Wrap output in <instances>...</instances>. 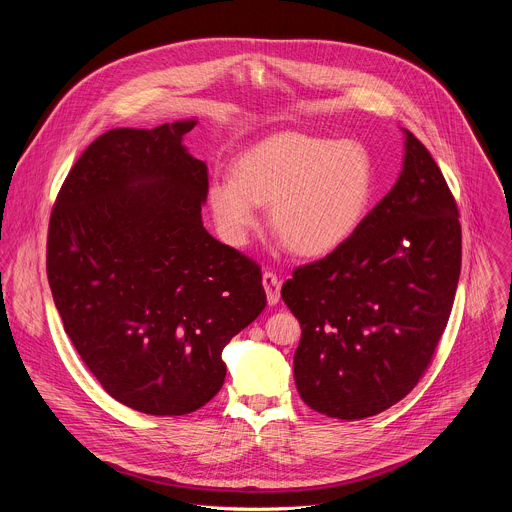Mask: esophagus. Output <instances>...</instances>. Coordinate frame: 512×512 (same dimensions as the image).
Instances as JSON below:
<instances>
[{
  "instance_id": "obj_1",
  "label": "esophagus",
  "mask_w": 512,
  "mask_h": 512,
  "mask_svg": "<svg viewBox=\"0 0 512 512\" xmlns=\"http://www.w3.org/2000/svg\"><path fill=\"white\" fill-rule=\"evenodd\" d=\"M263 287H265V294H267V304L269 306H275L279 304V289H281V281L277 279L275 273L271 271H265L263 273Z\"/></svg>"
}]
</instances>
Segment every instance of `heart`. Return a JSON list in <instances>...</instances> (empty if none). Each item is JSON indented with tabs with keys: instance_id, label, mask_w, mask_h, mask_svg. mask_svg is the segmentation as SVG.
I'll use <instances>...</instances> for the list:
<instances>
[{
	"instance_id": "b5f03b06",
	"label": "heart",
	"mask_w": 512,
	"mask_h": 512,
	"mask_svg": "<svg viewBox=\"0 0 512 512\" xmlns=\"http://www.w3.org/2000/svg\"><path fill=\"white\" fill-rule=\"evenodd\" d=\"M375 190V164L360 143L279 131L247 148L233 176L212 180L208 202L235 245L257 227L259 204H269L279 241L296 255L322 257L360 229Z\"/></svg>"
}]
</instances>
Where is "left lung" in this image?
Here are the masks:
<instances>
[{"label": "left lung", "mask_w": 512, "mask_h": 512, "mask_svg": "<svg viewBox=\"0 0 512 512\" xmlns=\"http://www.w3.org/2000/svg\"><path fill=\"white\" fill-rule=\"evenodd\" d=\"M401 174L360 229L294 271L281 298L302 326L294 379L308 407L377 415L419 381L456 296L462 231L454 196L407 129Z\"/></svg>", "instance_id": "obj_1"}]
</instances>
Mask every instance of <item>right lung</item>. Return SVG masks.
<instances>
[{
  "label": "right lung",
  "instance_id": "add662e5",
  "mask_svg": "<svg viewBox=\"0 0 512 512\" xmlns=\"http://www.w3.org/2000/svg\"><path fill=\"white\" fill-rule=\"evenodd\" d=\"M196 119L97 137L50 216L46 271L64 332L119 403L186 415L221 391L223 348L265 308L261 269L202 225Z\"/></svg>",
  "mask_w": 512,
  "mask_h": 512
}]
</instances>
